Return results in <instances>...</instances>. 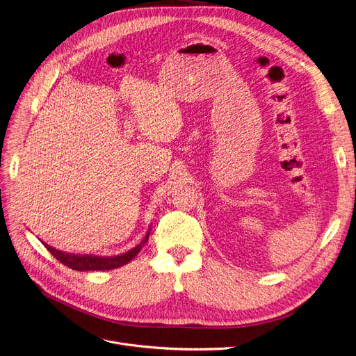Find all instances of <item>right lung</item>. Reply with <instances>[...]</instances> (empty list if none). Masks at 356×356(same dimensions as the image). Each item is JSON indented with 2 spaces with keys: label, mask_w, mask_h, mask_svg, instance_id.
Listing matches in <instances>:
<instances>
[{
  "label": "right lung",
  "mask_w": 356,
  "mask_h": 356,
  "mask_svg": "<svg viewBox=\"0 0 356 356\" xmlns=\"http://www.w3.org/2000/svg\"><path fill=\"white\" fill-rule=\"evenodd\" d=\"M150 236V229L147 230V234L145 236L143 242L140 245H137L136 248H133L131 250L122 253V254H115V256H94V254H74V253H67V252H61L54 249L53 246L47 245L42 242V245L47 248L57 260L63 265H65L67 268L73 269V270H80V272H86V270H111V269H117L126 264H129L130 260H133L138 252L143 248V245L147 242Z\"/></svg>",
  "instance_id": "add662e5"
}]
</instances>
